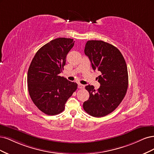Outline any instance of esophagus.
Wrapping results in <instances>:
<instances>
[{
  "label": "esophagus",
  "mask_w": 154,
  "mask_h": 154,
  "mask_svg": "<svg viewBox=\"0 0 154 154\" xmlns=\"http://www.w3.org/2000/svg\"><path fill=\"white\" fill-rule=\"evenodd\" d=\"M84 87H85V86L83 85V84H80V83H79V84H78V88H79L83 89V88H84Z\"/></svg>",
  "instance_id": "1"
}]
</instances>
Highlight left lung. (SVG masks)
I'll use <instances>...</instances> for the list:
<instances>
[{"instance_id": "obj_1", "label": "left lung", "mask_w": 154, "mask_h": 154, "mask_svg": "<svg viewBox=\"0 0 154 154\" xmlns=\"http://www.w3.org/2000/svg\"><path fill=\"white\" fill-rule=\"evenodd\" d=\"M84 53L89 57L94 70L101 72L97 78L100 86H86L90 98L83 108L94 117L106 116L116 109L125 97L128 77L127 64L123 55L112 45L101 40H90L86 43Z\"/></svg>"}]
</instances>
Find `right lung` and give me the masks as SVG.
<instances>
[{
  "label": "right lung",
  "mask_w": 154,
  "mask_h": 154,
  "mask_svg": "<svg viewBox=\"0 0 154 154\" xmlns=\"http://www.w3.org/2000/svg\"><path fill=\"white\" fill-rule=\"evenodd\" d=\"M74 42L66 38L53 39L39 49L29 66V95L35 106L47 115L62 112L67 100L77 89L76 82L59 76Z\"/></svg>",
  "instance_id": "1"
}]
</instances>
